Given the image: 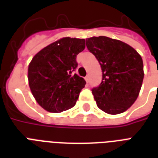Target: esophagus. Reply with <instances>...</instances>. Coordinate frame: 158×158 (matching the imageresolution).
Segmentation results:
<instances>
[{"mask_svg": "<svg viewBox=\"0 0 158 158\" xmlns=\"http://www.w3.org/2000/svg\"><path fill=\"white\" fill-rule=\"evenodd\" d=\"M84 79H85V80H86L87 83H89V76H86L85 78H84Z\"/></svg>", "mask_w": 158, "mask_h": 158, "instance_id": "esophagus-1", "label": "esophagus"}]
</instances>
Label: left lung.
<instances>
[{
  "label": "left lung",
  "instance_id": "1",
  "mask_svg": "<svg viewBox=\"0 0 158 158\" xmlns=\"http://www.w3.org/2000/svg\"><path fill=\"white\" fill-rule=\"evenodd\" d=\"M86 46L102 71V83L92 89L97 106L110 115L124 112L136 101L141 89L142 57L130 45L105 36L87 38Z\"/></svg>",
  "mask_w": 158,
  "mask_h": 158
}]
</instances>
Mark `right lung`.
Segmentation results:
<instances>
[{
  "instance_id": "add662e5",
  "label": "right lung",
  "mask_w": 158,
  "mask_h": 158,
  "mask_svg": "<svg viewBox=\"0 0 158 158\" xmlns=\"http://www.w3.org/2000/svg\"><path fill=\"white\" fill-rule=\"evenodd\" d=\"M85 48V40L67 37L47 46L28 65L29 88L39 105L48 111L62 112L73 107L86 82L73 71L77 55Z\"/></svg>"
}]
</instances>
